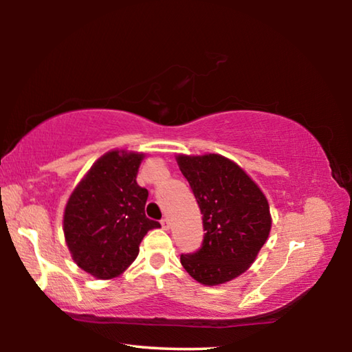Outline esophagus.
<instances>
[{"instance_id":"34e87169","label":"esophagus","mask_w":352,"mask_h":352,"mask_svg":"<svg viewBox=\"0 0 352 352\" xmlns=\"http://www.w3.org/2000/svg\"><path fill=\"white\" fill-rule=\"evenodd\" d=\"M162 226H163V230L168 231V230L170 228V222H169V219H163V220H162Z\"/></svg>"}]
</instances>
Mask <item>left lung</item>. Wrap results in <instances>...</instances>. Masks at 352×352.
Instances as JSON below:
<instances>
[{
    "mask_svg": "<svg viewBox=\"0 0 352 352\" xmlns=\"http://www.w3.org/2000/svg\"><path fill=\"white\" fill-rule=\"evenodd\" d=\"M204 214V243L182 254V265L195 281L219 285L247 272L272 228L270 206L261 188L233 160L219 153L177 155Z\"/></svg>",
    "mask_w": 352,
    "mask_h": 352,
    "instance_id": "8db88e82",
    "label": "left lung"
}]
</instances>
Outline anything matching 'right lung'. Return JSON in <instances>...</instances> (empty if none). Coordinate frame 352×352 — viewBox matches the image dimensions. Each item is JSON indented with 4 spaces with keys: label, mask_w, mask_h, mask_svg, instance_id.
Segmentation results:
<instances>
[{
    "label": "right lung",
    "mask_w": 352,
    "mask_h": 352,
    "mask_svg": "<svg viewBox=\"0 0 352 352\" xmlns=\"http://www.w3.org/2000/svg\"><path fill=\"white\" fill-rule=\"evenodd\" d=\"M146 153L107 152L77 183L63 212L71 258L96 279L122 275L140 253L147 231L160 228L146 217L147 189L136 183Z\"/></svg>",
    "instance_id": "1"
}]
</instances>
